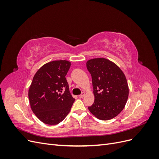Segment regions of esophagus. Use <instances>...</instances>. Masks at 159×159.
<instances>
[{"instance_id":"1","label":"esophagus","mask_w":159,"mask_h":159,"mask_svg":"<svg viewBox=\"0 0 159 159\" xmlns=\"http://www.w3.org/2000/svg\"><path fill=\"white\" fill-rule=\"evenodd\" d=\"M85 92H82L81 93V94H80V95H79V97H80V98H83L84 96H85Z\"/></svg>"}]
</instances>
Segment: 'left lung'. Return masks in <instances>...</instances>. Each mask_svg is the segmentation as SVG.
<instances>
[{"mask_svg": "<svg viewBox=\"0 0 159 159\" xmlns=\"http://www.w3.org/2000/svg\"><path fill=\"white\" fill-rule=\"evenodd\" d=\"M91 75L95 100L88 107L95 117L103 121L111 119L125 107L129 87L123 71L107 59L94 58L86 63Z\"/></svg>", "mask_w": 159, "mask_h": 159, "instance_id": "1", "label": "left lung"}]
</instances>
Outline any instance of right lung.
<instances>
[{"label": "right lung", "mask_w": 159, "mask_h": 159, "mask_svg": "<svg viewBox=\"0 0 159 159\" xmlns=\"http://www.w3.org/2000/svg\"><path fill=\"white\" fill-rule=\"evenodd\" d=\"M71 63L55 60L37 71L28 90L33 113L47 125L61 122L70 111L75 99L72 97L66 75Z\"/></svg>", "instance_id": "add662e5"}]
</instances>
